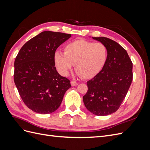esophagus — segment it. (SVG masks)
Here are the masks:
<instances>
[{
	"mask_svg": "<svg viewBox=\"0 0 150 150\" xmlns=\"http://www.w3.org/2000/svg\"><path fill=\"white\" fill-rule=\"evenodd\" d=\"M71 84L72 86H77L78 84V83H77V82H76V81H72L71 82Z\"/></svg>",
	"mask_w": 150,
	"mask_h": 150,
	"instance_id": "esophagus-1",
	"label": "esophagus"
}]
</instances>
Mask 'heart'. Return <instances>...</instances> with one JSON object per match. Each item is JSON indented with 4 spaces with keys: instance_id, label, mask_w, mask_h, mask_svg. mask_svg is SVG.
I'll list each match as a JSON object with an SVG mask.
<instances>
[{
    "instance_id": "1",
    "label": "heart",
    "mask_w": 150,
    "mask_h": 150,
    "mask_svg": "<svg viewBox=\"0 0 150 150\" xmlns=\"http://www.w3.org/2000/svg\"><path fill=\"white\" fill-rule=\"evenodd\" d=\"M64 53L56 51L54 61L59 74L67 76L73 64L79 76L92 79L103 69L108 59V51L105 44L78 39L64 46Z\"/></svg>"
}]
</instances>
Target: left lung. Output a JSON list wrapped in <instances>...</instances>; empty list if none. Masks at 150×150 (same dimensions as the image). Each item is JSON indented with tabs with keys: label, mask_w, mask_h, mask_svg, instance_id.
<instances>
[{
	"label": "left lung",
	"mask_w": 150,
	"mask_h": 150,
	"mask_svg": "<svg viewBox=\"0 0 150 150\" xmlns=\"http://www.w3.org/2000/svg\"><path fill=\"white\" fill-rule=\"evenodd\" d=\"M106 45L108 59L102 71L87 82L83 96L86 108L97 116H106L118 110L133 80V63L126 50L110 39L93 38Z\"/></svg>",
	"instance_id": "8db88e82"
}]
</instances>
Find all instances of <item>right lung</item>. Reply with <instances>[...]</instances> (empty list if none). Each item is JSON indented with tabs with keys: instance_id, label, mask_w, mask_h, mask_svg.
Here are the masks:
<instances>
[{
	"instance_id": "right-lung-1",
	"label": "right lung",
	"mask_w": 150,
	"mask_h": 150,
	"mask_svg": "<svg viewBox=\"0 0 150 150\" xmlns=\"http://www.w3.org/2000/svg\"><path fill=\"white\" fill-rule=\"evenodd\" d=\"M71 34L44 31L28 40L16 57L13 79L20 96L32 111L46 115L60 106L70 81L58 73L54 61L57 47Z\"/></svg>"
}]
</instances>
